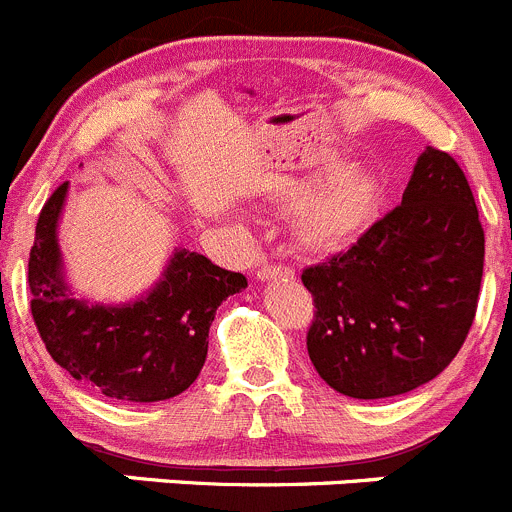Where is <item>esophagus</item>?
Here are the masks:
<instances>
[{
  "instance_id": "obj_1",
  "label": "esophagus",
  "mask_w": 512,
  "mask_h": 512,
  "mask_svg": "<svg viewBox=\"0 0 512 512\" xmlns=\"http://www.w3.org/2000/svg\"><path fill=\"white\" fill-rule=\"evenodd\" d=\"M256 276H259L261 281L276 279V276H287V279H289V276H294V269H292V266H287V264H264Z\"/></svg>"
}]
</instances>
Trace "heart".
<instances>
[{"mask_svg":"<svg viewBox=\"0 0 512 512\" xmlns=\"http://www.w3.org/2000/svg\"><path fill=\"white\" fill-rule=\"evenodd\" d=\"M381 200V185L370 172H355L304 210V233L317 246H342L368 228Z\"/></svg>","mask_w":512,"mask_h":512,"instance_id":"b5f03b06","label":"heart"}]
</instances>
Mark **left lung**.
<instances>
[{"mask_svg": "<svg viewBox=\"0 0 512 512\" xmlns=\"http://www.w3.org/2000/svg\"><path fill=\"white\" fill-rule=\"evenodd\" d=\"M482 264L470 182L454 157L426 147L401 205L302 271L314 302L307 353L322 381L350 398H388L437 378L475 320Z\"/></svg>", "mask_w": 512, "mask_h": 512, "instance_id": "1", "label": "left lung"}]
</instances>
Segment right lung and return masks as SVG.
I'll return each instance as SVG.
<instances>
[{
    "instance_id": "obj_1",
    "label": "right lung",
    "mask_w": 512,
    "mask_h": 512,
    "mask_svg": "<svg viewBox=\"0 0 512 512\" xmlns=\"http://www.w3.org/2000/svg\"><path fill=\"white\" fill-rule=\"evenodd\" d=\"M65 190L68 182L40 210L27 264L30 312L50 358L75 381L119 401L177 396L203 370L215 309L248 287L246 276L182 248L149 297L124 307L81 302L60 274L55 228Z\"/></svg>"
}]
</instances>
